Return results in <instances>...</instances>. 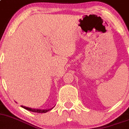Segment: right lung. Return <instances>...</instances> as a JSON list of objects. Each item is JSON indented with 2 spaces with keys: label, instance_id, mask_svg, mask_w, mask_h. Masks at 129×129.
I'll list each match as a JSON object with an SVG mask.
<instances>
[{
  "label": "right lung",
  "instance_id": "add662e5",
  "mask_svg": "<svg viewBox=\"0 0 129 129\" xmlns=\"http://www.w3.org/2000/svg\"><path fill=\"white\" fill-rule=\"evenodd\" d=\"M21 107H23V108H24V109L29 110V111L33 112H37V113H46L47 112H49V110H51V109H52V108H51V109H48V110L34 109V108H28V107H26V106H22V105H21Z\"/></svg>",
  "mask_w": 129,
  "mask_h": 129
}]
</instances>
